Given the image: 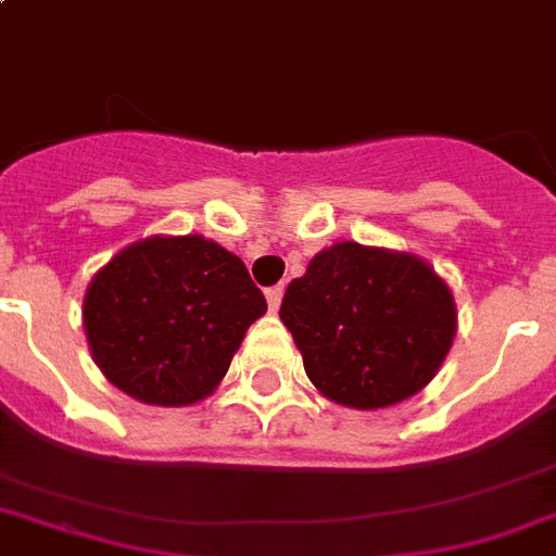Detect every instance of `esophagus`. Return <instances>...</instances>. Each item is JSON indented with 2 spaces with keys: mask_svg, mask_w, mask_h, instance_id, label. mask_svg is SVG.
I'll return each mask as SVG.
<instances>
[{
  "mask_svg": "<svg viewBox=\"0 0 556 556\" xmlns=\"http://www.w3.org/2000/svg\"><path fill=\"white\" fill-rule=\"evenodd\" d=\"M282 294H286V288H282V286H274V288H268V291H265V296H268L270 312H277L279 303H282Z\"/></svg>",
  "mask_w": 556,
  "mask_h": 556,
  "instance_id": "34e87169",
  "label": "esophagus"
}]
</instances>
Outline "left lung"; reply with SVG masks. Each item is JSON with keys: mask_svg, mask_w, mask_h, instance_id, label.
<instances>
[{"mask_svg": "<svg viewBox=\"0 0 556 556\" xmlns=\"http://www.w3.org/2000/svg\"><path fill=\"white\" fill-rule=\"evenodd\" d=\"M279 317L317 391L358 410L422 391L457 332L455 296L429 262L355 241L320 250Z\"/></svg>", "mask_w": 556, "mask_h": 556, "instance_id": "obj_1", "label": "left lung"}]
</instances>
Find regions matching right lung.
Returning a JSON list of instances; mask_svg holds the SVG:
<instances>
[{"label": "right lung", "instance_id": "right-lung-1", "mask_svg": "<svg viewBox=\"0 0 556 556\" xmlns=\"http://www.w3.org/2000/svg\"><path fill=\"white\" fill-rule=\"evenodd\" d=\"M265 312V294L236 253L203 236H151L92 277L84 332L118 391L180 408L218 388Z\"/></svg>", "mask_w": 556, "mask_h": 556}]
</instances>
